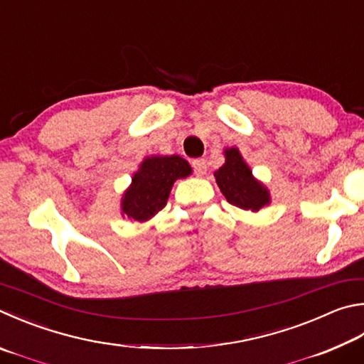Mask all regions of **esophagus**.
Wrapping results in <instances>:
<instances>
[{
    "label": "esophagus",
    "instance_id": "obj_1",
    "mask_svg": "<svg viewBox=\"0 0 364 364\" xmlns=\"http://www.w3.org/2000/svg\"><path fill=\"white\" fill-rule=\"evenodd\" d=\"M193 168H194V173L197 176H202V175H205V171H207V162H205L203 159H194Z\"/></svg>",
    "mask_w": 364,
    "mask_h": 364
}]
</instances>
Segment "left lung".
I'll return each mask as SVG.
<instances>
[{
    "mask_svg": "<svg viewBox=\"0 0 364 364\" xmlns=\"http://www.w3.org/2000/svg\"><path fill=\"white\" fill-rule=\"evenodd\" d=\"M215 178L226 200L242 210L257 211L269 203V193L256 181L239 149L226 151V164L215 171Z\"/></svg>",
    "mask_w": 364,
    "mask_h": 364,
    "instance_id": "1",
    "label": "left lung"
}]
</instances>
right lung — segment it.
Returning <instances> with one entry per match:
<instances>
[{
	"label": "right lung",
	"mask_w": 364,
	"mask_h": 364,
	"mask_svg": "<svg viewBox=\"0 0 364 364\" xmlns=\"http://www.w3.org/2000/svg\"><path fill=\"white\" fill-rule=\"evenodd\" d=\"M189 173L188 161L180 156L148 157L125 191L122 211L135 221H148L165 207L178 178H186Z\"/></svg>",
	"instance_id": "1"
}]
</instances>
